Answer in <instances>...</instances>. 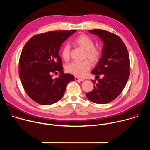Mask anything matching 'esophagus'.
Wrapping results in <instances>:
<instances>
[{
    "label": "esophagus",
    "mask_w": 150,
    "mask_h": 150,
    "mask_svg": "<svg viewBox=\"0 0 150 150\" xmlns=\"http://www.w3.org/2000/svg\"><path fill=\"white\" fill-rule=\"evenodd\" d=\"M75 81H84L83 79L78 78V77H77V76H75Z\"/></svg>",
    "instance_id": "1"
}]
</instances>
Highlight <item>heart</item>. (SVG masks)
Returning a JSON list of instances; mask_svg holds the SVG:
<instances>
[{
  "label": "heart",
  "mask_w": 150,
  "mask_h": 150,
  "mask_svg": "<svg viewBox=\"0 0 150 150\" xmlns=\"http://www.w3.org/2000/svg\"><path fill=\"white\" fill-rule=\"evenodd\" d=\"M72 44L85 51V58H87L91 63H97L100 57L101 52L100 50L94 47V41L88 35L80 34L76 37L72 41ZM63 59L67 61L70 58L71 48L68 45H64L60 51ZM91 68L89 61L72 62L66 66V71L76 76L82 77Z\"/></svg>",
  "instance_id": "heart-1"
}]
</instances>
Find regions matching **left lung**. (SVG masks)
Segmentation results:
<instances>
[{
  "instance_id": "left-lung-1",
  "label": "left lung",
  "mask_w": 150,
  "mask_h": 150,
  "mask_svg": "<svg viewBox=\"0 0 150 150\" xmlns=\"http://www.w3.org/2000/svg\"><path fill=\"white\" fill-rule=\"evenodd\" d=\"M89 32L98 36L104 43L102 56L91 72L96 75V79L100 75L103 78L98 79V83L86 96L93 103L106 104L117 98L127 83L130 75L129 53L118 35L98 29Z\"/></svg>"
}]
</instances>
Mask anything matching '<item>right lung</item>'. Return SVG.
<instances>
[{"label": "right lung", "instance_id": "add662e5", "mask_svg": "<svg viewBox=\"0 0 150 150\" xmlns=\"http://www.w3.org/2000/svg\"><path fill=\"white\" fill-rule=\"evenodd\" d=\"M76 30L54 31L32 37L25 45L19 58V74L28 96L41 105L54 104L62 98L72 75L63 72L59 52L62 42ZM59 77L52 78L53 73Z\"/></svg>", "mask_w": 150, "mask_h": 150}]
</instances>
